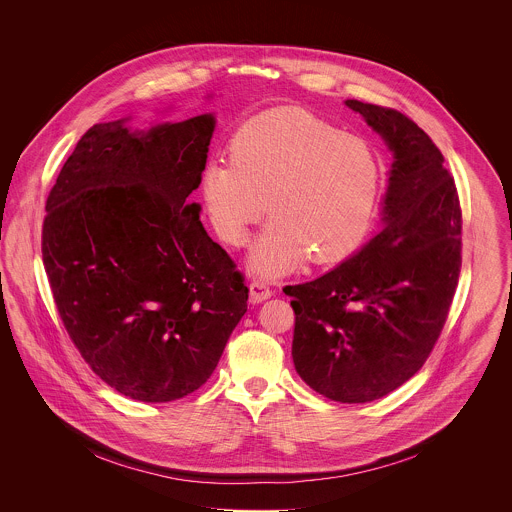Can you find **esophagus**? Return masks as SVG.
Here are the masks:
<instances>
[{
  "mask_svg": "<svg viewBox=\"0 0 512 512\" xmlns=\"http://www.w3.org/2000/svg\"><path fill=\"white\" fill-rule=\"evenodd\" d=\"M272 295V290L266 282H252L250 284V301L252 303H260L264 299H268Z\"/></svg>",
  "mask_w": 512,
  "mask_h": 512,
  "instance_id": "esophagus-1",
  "label": "esophagus"
}]
</instances>
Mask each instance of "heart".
<instances>
[{
	"label": "heart",
	"instance_id": "heart-1",
	"mask_svg": "<svg viewBox=\"0 0 512 512\" xmlns=\"http://www.w3.org/2000/svg\"><path fill=\"white\" fill-rule=\"evenodd\" d=\"M380 183V159L366 140L286 106L236 130L230 159L207 163L201 193L213 230L230 246L244 244L268 209L250 270L270 278L307 256L313 264L351 256L370 230Z\"/></svg>",
	"mask_w": 512,
	"mask_h": 512
}]
</instances>
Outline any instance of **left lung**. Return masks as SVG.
Wrapping results in <instances>:
<instances>
[{
	"label": "left lung",
	"instance_id": "8db88e82",
	"mask_svg": "<svg viewBox=\"0 0 512 512\" xmlns=\"http://www.w3.org/2000/svg\"><path fill=\"white\" fill-rule=\"evenodd\" d=\"M394 155L382 228L292 295V357L315 392L343 404L378 400L430 357L461 270V207L432 138L398 110L345 102Z\"/></svg>",
	"mask_w": 512,
	"mask_h": 512
}]
</instances>
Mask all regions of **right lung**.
Listing matches in <instances>:
<instances>
[{"instance_id": "obj_1", "label": "right lung", "mask_w": 512, "mask_h": 512, "mask_svg": "<svg viewBox=\"0 0 512 512\" xmlns=\"http://www.w3.org/2000/svg\"><path fill=\"white\" fill-rule=\"evenodd\" d=\"M94 124L47 197L43 264L88 366L120 394L171 402L201 388L246 313L248 288L199 220L215 116L130 132Z\"/></svg>"}]
</instances>
